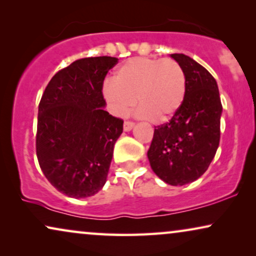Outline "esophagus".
I'll list each match as a JSON object with an SVG mask.
<instances>
[{
  "mask_svg": "<svg viewBox=\"0 0 256 256\" xmlns=\"http://www.w3.org/2000/svg\"><path fill=\"white\" fill-rule=\"evenodd\" d=\"M135 126V124L132 121H124V132H129V130H132V127H134Z\"/></svg>",
  "mask_w": 256,
  "mask_h": 256,
  "instance_id": "1",
  "label": "esophagus"
}]
</instances>
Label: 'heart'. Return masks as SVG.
Wrapping results in <instances>:
<instances>
[{"mask_svg":"<svg viewBox=\"0 0 256 256\" xmlns=\"http://www.w3.org/2000/svg\"><path fill=\"white\" fill-rule=\"evenodd\" d=\"M186 94V76L174 59L138 57L116 70L104 85V96L116 115H124L138 99L140 114L163 122L180 110Z\"/></svg>","mask_w":256,"mask_h":256,"instance_id":"1","label":"heart"}]
</instances>
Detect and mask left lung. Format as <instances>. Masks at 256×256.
<instances>
[{"mask_svg":"<svg viewBox=\"0 0 256 256\" xmlns=\"http://www.w3.org/2000/svg\"><path fill=\"white\" fill-rule=\"evenodd\" d=\"M171 57L184 70L186 94L169 122L155 127L148 158L160 180L182 186L198 180L211 164L219 146L222 106L208 70L183 54Z\"/></svg>","mask_w":256,"mask_h":256,"instance_id":"8db88e82","label":"left lung"}]
</instances>
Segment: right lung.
<instances>
[{
    "label": "right lung",
    "mask_w": 256,
    "mask_h": 256,
    "mask_svg": "<svg viewBox=\"0 0 256 256\" xmlns=\"http://www.w3.org/2000/svg\"><path fill=\"white\" fill-rule=\"evenodd\" d=\"M114 57L73 62L48 84L40 106L36 152L48 180L72 198L90 197L106 183L124 120L104 110L102 86Z\"/></svg>",
    "instance_id": "add662e5"
}]
</instances>
